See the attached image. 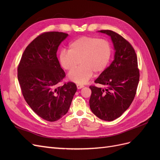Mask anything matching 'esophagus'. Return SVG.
<instances>
[{
  "label": "esophagus",
  "instance_id": "34e87169",
  "mask_svg": "<svg viewBox=\"0 0 160 160\" xmlns=\"http://www.w3.org/2000/svg\"><path fill=\"white\" fill-rule=\"evenodd\" d=\"M84 87V85H82V84H77V89H81V88H83Z\"/></svg>",
  "mask_w": 160,
  "mask_h": 160
}]
</instances>
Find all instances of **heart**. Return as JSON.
Segmentation results:
<instances>
[{
  "label": "heart",
  "instance_id": "heart-1",
  "mask_svg": "<svg viewBox=\"0 0 160 160\" xmlns=\"http://www.w3.org/2000/svg\"><path fill=\"white\" fill-rule=\"evenodd\" d=\"M111 47L108 41L93 37H81L72 41L69 51L62 50L59 55L61 66L72 71L79 63L82 65L69 75V79L78 83H85L93 76V72H102L109 64Z\"/></svg>",
  "mask_w": 160,
  "mask_h": 160
}]
</instances>
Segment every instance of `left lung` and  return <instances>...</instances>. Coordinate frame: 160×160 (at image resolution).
<instances>
[{
    "mask_svg": "<svg viewBox=\"0 0 160 160\" xmlns=\"http://www.w3.org/2000/svg\"><path fill=\"white\" fill-rule=\"evenodd\" d=\"M100 32L111 37L115 53L111 64L95 81L103 88L89 86V106L99 119L113 121L120 117L133 101L139 80V70L136 53L129 42L113 31Z\"/></svg>",
    "mask_w": 160,
    "mask_h": 160,
    "instance_id": "8db88e82",
    "label": "left lung"
}]
</instances>
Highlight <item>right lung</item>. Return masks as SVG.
Listing matches in <instances>:
<instances>
[{"mask_svg": "<svg viewBox=\"0 0 160 160\" xmlns=\"http://www.w3.org/2000/svg\"><path fill=\"white\" fill-rule=\"evenodd\" d=\"M68 35L57 31L41 34L26 47L18 65L24 98L34 112L48 122H55L67 113L77 91L73 82L58 85L65 72L57 51Z\"/></svg>", "mask_w": 160, "mask_h": 160, "instance_id": "right-lung-1", "label": "right lung"}]
</instances>
